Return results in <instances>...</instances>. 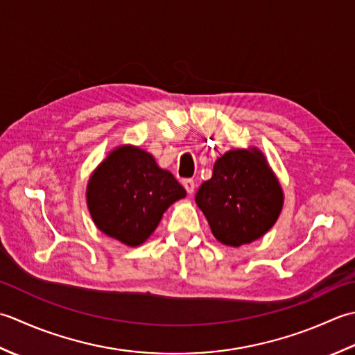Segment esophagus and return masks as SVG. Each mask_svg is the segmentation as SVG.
<instances>
[{"mask_svg": "<svg viewBox=\"0 0 355 355\" xmlns=\"http://www.w3.org/2000/svg\"><path fill=\"white\" fill-rule=\"evenodd\" d=\"M182 185H184V188H185L188 194H193L194 188H196V184H194L193 179H184L182 180Z\"/></svg>", "mask_w": 355, "mask_h": 355, "instance_id": "1", "label": "esophagus"}]
</instances>
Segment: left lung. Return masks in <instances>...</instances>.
<instances>
[{
  "label": "left lung",
  "mask_w": 355,
  "mask_h": 355,
  "mask_svg": "<svg viewBox=\"0 0 355 355\" xmlns=\"http://www.w3.org/2000/svg\"><path fill=\"white\" fill-rule=\"evenodd\" d=\"M213 236L237 248L265 236L284 208V190L257 147L228 150L196 193Z\"/></svg>",
  "instance_id": "8db88e82"
}]
</instances>
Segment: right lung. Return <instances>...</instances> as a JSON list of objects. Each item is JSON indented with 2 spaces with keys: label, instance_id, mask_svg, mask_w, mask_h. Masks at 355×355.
<instances>
[{
  "label": "right lung",
  "instance_id": "1",
  "mask_svg": "<svg viewBox=\"0 0 355 355\" xmlns=\"http://www.w3.org/2000/svg\"><path fill=\"white\" fill-rule=\"evenodd\" d=\"M187 191L148 151L132 144L113 148L90 175L87 207L99 231L127 247L153 234L171 204Z\"/></svg>",
  "mask_w": 355,
  "mask_h": 355
}]
</instances>
